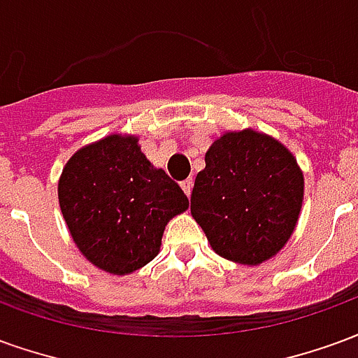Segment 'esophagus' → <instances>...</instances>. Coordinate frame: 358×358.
<instances>
[{"label": "esophagus", "instance_id": "esophagus-1", "mask_svg": "<svg viewBox=\"0 0 358 358\" xmlns=\"http://www.w3.org/2000/svg\"><path fill=\"white\" fill-rule=\"evenodd\" d=\"M180 186H182V189H184V194L189 197V194H192V187H194V180H192V178L184 180V182H182Z\"/></svg>", "mask_w": 358, "mask_h": 358}]
</instances>
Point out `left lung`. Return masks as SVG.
Wrapping results in <instances>:
<instances>
[{
    "label": "left lung",
    "mask_w": 358,
    "mask_h": 358,
    "mask_svg": "<svg viewBox=\"0 0 358 358\" xmlns=\"http://www.w3.org/2000/svg\"><path fill=\"white\" fill-rule=\"evenodd\" d=\"M303 186L297 159L284 143L251 128L226 132L195 176L192 217L218 255L261 264L292 238Z\"/></svg>",
    "instance_id": "left-lung-1"
}]
</instances>
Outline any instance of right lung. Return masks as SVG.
I'll use <instances>...</instances> for the list:
<instances>
[{
	"instance_id": "right-lung-1",
	"label": "right lung",
	"mask_w": 358,
	"mask_h": 358,
	"mask_svg": "<svg viewBox=\"0 0 358 358\" xmlns=\"http://www.w3.org/2000/svg\"><path fill=\"white\" fill-rule=\"evenodd\" d=\"M57 192L76 248L117 276L153 261L164 226L189 207L182 187L141 153L138 138L120 134L78 149Z\"/></svg>"
}]
</instances>
